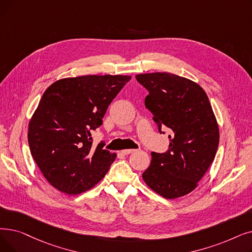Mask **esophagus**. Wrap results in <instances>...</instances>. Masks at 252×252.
<instances>
[{
	"mask_svg": "<svg viewBox=\"0 0 252 252\" xmlns=\"http://www.w3.org/2000/svg\"><path fill=\"white\" fill-rule=\"evenodd\" d=\"M135 151H136V149H125L120 152H122V155H124V156H127V155H129V153H133Z\"/></svg>",
	"mask_w": 252,
	"mask_h": 252,
	"instance_id": "esophagus-1",
	"label": "esophagus"
}]
</instances>
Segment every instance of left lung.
Wrapping results in <instances>:
<instances>
[{"mask_svg": "<svg viewBox=\"0 0 252 252\" xmlns=\"http://www.w3.org/2000/svg\"><path fill=\"white\" fill-rule=\"evenodd\" d=\"M148 91L145 107L158 132L171 129L169 149L151 152L149 168L142 175L148 187L166 199L192 191L214 160L220 129L209 99L195 82L170 73L136 76Z\"/></svg>", "mask_w": 252, "mask_h": 252, "instance_id": "8db88e82", "label": "left lung"}]
</instances>
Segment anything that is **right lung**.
<instances>
[{
	"label": "right lung",
	"mask_w": 252,
	"mask_h": 252,
	"mask_svg": "<svg viewBox=\"0 0 252 252\" xmlns=\"http://www.w3.org/2000/svg\"><path fill=\"white\" fill-rule=\"evenodd\" d=\"M130 76L87 75L52 83L43 94L29 124L32 158L60 191L89 190L108 172L116 155L93 145L108 106Z\"/></svg>",
	"instance_id": "right-lung-1"
}]
</instances>
